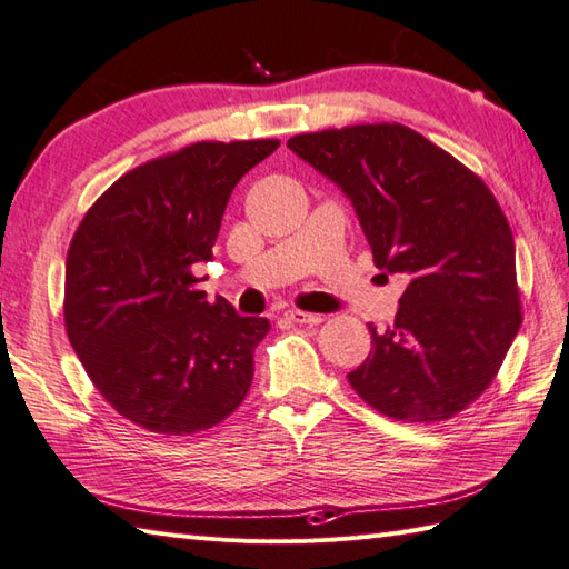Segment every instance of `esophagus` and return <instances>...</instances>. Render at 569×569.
Wrapping results in <instances>:
<instances>
[{
    "label": "esophagus",
    "instance_id": "esophagus-1",
    "mask_svg": "<svg viewBox=\"0 0 569 569\" xmlns=\"http://www.w3.org/2000/svg\"><path fill=\"white\" fill-rule=\"evenodd\" d=\"M286 318L296 322V325H318V322H322V316H312V312H306V310H286Z\"/></svg>",
    "mask_w": 569,
    "mask_h": 569
}]
</instances>
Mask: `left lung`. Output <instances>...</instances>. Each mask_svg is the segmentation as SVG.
Here are the masks:
<instances>
[{
    "label": "left lung",
    "instance_id": "1",
    "mask_svg": "<svg viewBox=\"0 0 569 569\" xmlns=\"http://www.w3.org/2000/svg\"><path fill=\"white\" fill-rule=\"evenodd\" d=\"M352 200L373 263L408 286L391 328L347 373L379 413L457 416L489 389L521 328L516 247L477 173L403 124H355L288 139Z\"/></svg>",
    "mask_w": 569,
    "mask_h": 569
}]
</instances>
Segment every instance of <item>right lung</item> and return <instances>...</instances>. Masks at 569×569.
Listing matches in <instances>:
<instances>
[{"label":"right lung","instance_id":"add662e5","mask_svg":"<svg viewBox=\"0 0 569 569\" xmlns=\"http://www.w3.org/2000/svg\"><path fill=\"white\" fill-rule=\"evenodd\" d=\"M281 141H198L137 166L84 212L66 261L68 340L104 401L139 428L192 435L232 416L271 325L210 303L192 266L212 259L234 186Z\"/></svg>","mask_w":569,"mask_h":569}]
</instances>
